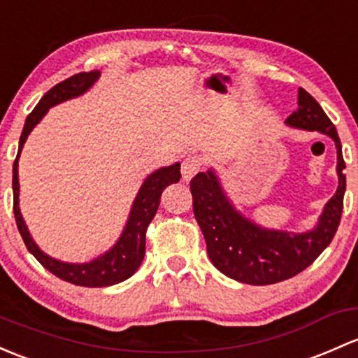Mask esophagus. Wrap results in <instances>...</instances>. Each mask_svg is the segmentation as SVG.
I'll return each mask as SVG.
<instances>
[{
    "mask_svg": "<svg viewBox=\"0 0 358 358\" xmlns=\"http://www.w3.org/2000/svg\"><path fill=\"white\" fill-rule=\"evenodd\" d=\"M201 166H202L201 157H197V156L185 157V159H183V163H182L183 180H185V182H189L192 176H195L199 171H201Z\"/></svg>",
    "mask_w": 358,
    "mask_h": 358,
    "instance_id": "1",
    "label": "esophagus"
}]
</instances>
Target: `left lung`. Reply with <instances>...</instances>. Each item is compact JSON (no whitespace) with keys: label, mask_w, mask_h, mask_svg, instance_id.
<instances>
[{"label":"left lung","mask_w":358,"mask_h":358,"mask_svg":"<svg viewBox=\"0 0 358 358\" xmlns=\"http://www.w3.org/2000/svg\"><path fill=\"white\" fill-rule=\"evenodd\" d=\"M288 127L329 135L338 154V189L310 231L289 233L255 224L235 209L213 169L197 173L190 182L194 216L208 245L210 262L231 280L247 285H273L308 268L329 245L343 213L347 178L338 131L317 101L299 89V110L287 118Z\"/></svg>","instance_id":"obj_1"}]
</instances>
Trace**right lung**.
Segmentation results:
<instances>
[{
    "label": "right lung",
    "mask_w": 358,
    "mask_h": 358,
    "mask_svg": "<svg viewBox=\"0 0 358 358\" xmlns=\"http://www.w3.org/2000/svg\"><path fill=\"white\" fill-rule=\"evenodd\" d=\"M99 70L94 71H82V73L73 75L66 80L59 82L55 87L48 90L37 106L25 120L24 130H22L20 142H18L17 159L13 163V213L17 228L24 238L25 247L29 248L30 254L41 262L50 273L58 276L59 280L69 281L71 285L87 288H101L111 287V285L122 283L129 280L131 274L138 269L142 259L145 254V231H148L149 223L156 216V210L159 208L161 194L171 183H176L180 180V163L171 164V166L159 168L157 171L150 173L142 183L137 197H135L134 206H131L129 221L123 228L122 236L118 242L113 245L110 250L104 252L103 255L96 257L94 261L84 262V264H70V262H62L58 259H52L48 254H44L37 243L30 236L27 224L22 217L20 206H18V195H20V183H18V157H20L22 148L27 141L29 134L34 127L43 120L48 110L63 101L73 99V97L82 96L84 92L92 87L94 82L99 78Z\"/></svg>",
    "instance_id": "1"
}]
</instances>
